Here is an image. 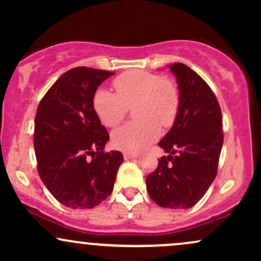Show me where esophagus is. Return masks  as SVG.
Wrapping results in <instances>:
<instances>
[{
  "label": "esophagus",
  "instance_id": "1",
  "mask_svg": "<svg viewBox=\"0 0 261 261\" xmlns=\"http://www.w3.org/2000/svg\"><path fill=\"white\" fill-rule=\"evenodd\" d=\"M139 154L137 153H133V152H124V158L125 160H133V158H137Z\"/></svg>",
  "mask_w": 261,
  "mask_h": 261
}]
</instances>
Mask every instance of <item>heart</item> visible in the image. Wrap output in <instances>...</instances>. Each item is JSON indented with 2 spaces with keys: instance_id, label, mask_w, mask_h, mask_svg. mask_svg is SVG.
<instances>
[{
  "instance_id": "heart-1",
  "label": "heart",
  "mask_w": 261,
  "mask_h": 261,
  "mask_svg": "<svg viewBox=\"0 0 261 261\" xmlns=\"http://www.w3.org/2000/svg\"><path fill=\"white\" fill-rule=\"evenodd\" d=\"M116 93L98 89L93 108L101 124L115 127L121 124L127 108H134L135 122L114 131L112 142L122 151L137 152L153 142L161 126L174 124L180 107L175 83L145 71H128L113 81Z\"/></svg>"
}]
</instances>
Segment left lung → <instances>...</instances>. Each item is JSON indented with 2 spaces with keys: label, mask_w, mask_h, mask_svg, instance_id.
Segmentation results:
<instances>
[{
  "label": "left lung",
  "mask_w": 261,
  "mask_h": 261,
  "mask_svg": "<svg viewBox=\"0 0 261 261\" xmlns=\"http://www.w3.org/2000/svg\"><path fill=\"white\" fill-rule=\"evenodd\" d=\"M180 107L158 146L168 155L146 178L148 195L166 208H190L205 195L217 174L223 145L222 115L216 95L187 65L172 64Z\"/></svg>",
  "instance_id": "8db88e82"
}]
</instances>
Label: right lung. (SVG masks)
Listing matches in <instances>:
<instances>
[{"label": "right lung", "mask_w": 261, "mask_h": 261, "mask_svg": "<svg viewBox=\"0 0 261 261\" xmlns=\"http://www.w3.org/2000/svg\"><path fill=\"white\" fill-rule=\"evenodd\" d=\"M114 72L74 67L62 74L38 106L34 149L38 173L53 196L71 208H92L112 194L122 163L104 152L109 134L93 108L97 88Z\"/></svg>", "instance_id": "1"}]
</instances>
